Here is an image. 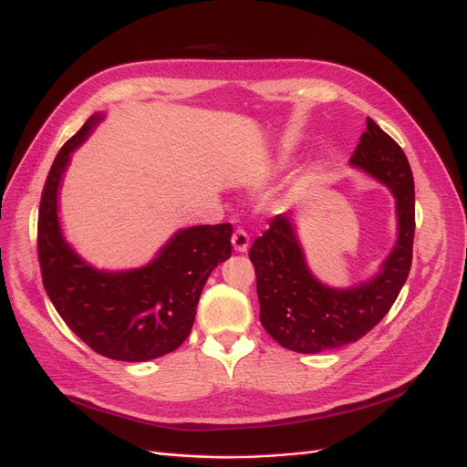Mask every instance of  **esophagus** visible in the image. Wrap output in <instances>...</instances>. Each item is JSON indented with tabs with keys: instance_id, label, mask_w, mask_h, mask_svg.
I'll return each mask as SVG.
<instances>
[{
	"instance_id": "34e87169",
	"label": "esophagus",
	"mask_w": 467,
	"mask_h": 467,
	"mask_svg": "<svg viewBox=\"0 0 467 467\" xmlns=\"http://www.w3.org/2000/svg\"><path fill=\"white\" fill-rule=\"evenodd\" d=\"M233 246L236 252H248L250 248V234L244 229H236L233 234Z\"/></svg>"
}]
</instances>
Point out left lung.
Segmentation results:
<instances>
[{
  "label": "left lung",
  "mask_w": 467,
  "mask_h": 467,
  "mask_svg": "<svg viewBox=\"0 0 467 467\" xmlns=\"http://www.w3.org/2000/svg\"><path fill=\"white\" fill-rule=\"evenodd\" d=\"M350 162L386 183L398 201L396 248L373 280L350 289L322 285L305 265L287 215H276L250 248L259 320L280 347L293 352L317 354L359 340L396 303L410 271L414 180L403 150L375 120L367 119V130Z\"/></svg>",
  "instance_id": "left-lung-1"
}]
</instances>
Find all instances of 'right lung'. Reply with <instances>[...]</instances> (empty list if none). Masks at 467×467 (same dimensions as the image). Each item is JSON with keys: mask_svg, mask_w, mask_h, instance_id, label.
<instances>
[{"mask_svg": "<svg viewBox=\"0 0 467 467\" xmlns=\"http://www.w3.org/2000/svg\"><path fill=\"white\" fill-rule=\"evenodd\" d=\"M100 119L90 117L48 170L37 217L41 278L57 312L87 347L119 361H147L174 352L189 337L210 273L233 254V225L183 229L138 271L109 275L83 263L62 238L57 194L69 153Z\"/></svg>", "mask_w": 467, "mask_h": 467, "instance_id": "right-lung-1", "label": "right lung"}]
</instances>
